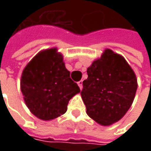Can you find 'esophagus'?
I'll use <instances>...</instances> for the list:
<instances>
[{
    "mask_svg": "<svg viewBox=\"0 0 151 151\" xmlns=\"http://www.w3.org/2000/svg\"><path fill=\"white\" fill-rule=\"evenodd\" d=\"M77 84H78L80 89L81 90V89H82V81H78V82H77Z\"/></svg>",
    "mask_w": 151,
    "mask_h": 151,
    "instance_id": "34e87169",
    "label": "esophagus"
}]
</instances>
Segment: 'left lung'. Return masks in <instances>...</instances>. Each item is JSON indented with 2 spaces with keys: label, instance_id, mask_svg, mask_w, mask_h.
Here are the masks:
<instances>
[{
  "label": "left lung",
  "instance_id": "8db88e82",
  "mask_svg": "<svg viewBox=\"0 0 151 151\" xmlns=\"http://www.w3.org/2000/svg\"><path fill=\"white\" fill-rule=\"evenodd\" d=\"M81 95L87 115L108 126L119 121L131 107L136 93V76L122 55L104 50L87 68Z\"/></svg>",
  "mask_w": 151,
  "mask_h": 151
}]
</instances>
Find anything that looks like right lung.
I'll return each instance as SVG.
<instances>
[{"label": "right lung", "mask_w": 151, "mask_h": 151, "mask_svg": "<svg viewBox=\"0 0 151 151\" xmlns=\"http://www.w3.org/2000/svg\"><path fill=\"white\" fill-rule=\"evenodd\" d=\"M21 91L30 112L44 121L64 114L69 101L81 91L56 48L39 52L27 65L21 77Z\"/></svg>", "instance_id": "add662e5"}]
</instances>
